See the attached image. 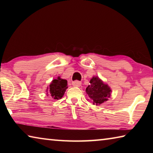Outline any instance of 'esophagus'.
<instances>
[{
    "label": "esophagus",
    "mask_w": 153,
    "mask_h": 153,
    "mask_svg": "<svg viewBox=\"0 0 153 153\" xmlns=\"http://www.w3.org/2000/svg\"><path fill=\"white\" fill-rule=\"evenodd\" d=\"M81 84H82V82L79 81H77V80L72 82V85H73V86L75 87H79L80 86H81Z\"/></svg>",
    "instance_id": "1"
}]
</instances>
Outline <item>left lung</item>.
Returning a JSON list of instances; mask_svg holds the SVG:
<instances>
[{
    "label": "left lung",
    "mask_w": 153,
    "mask_h": 153,
    "mask_svg": "<svg viewBox=\"0 0 153 153\" xmlns=\"http://www.w3.org/2000/svg\"><path fill=\"white\" fill-rule=\"evenodd\" d=\"M88 96L96 105L102 104L107 101L111 97V89L107 84H105L98 76H94L90 79V85L86 88Z\"/></svg>",
    "instance_id": "8db88e82"
}]
</instances>
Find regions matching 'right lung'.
<instances>
[{"mask_svg": "<svg viewBox=\"0 0 153 153\" xmlns=\"http://www.w3.org/2000/svg\"><path fill=\"white\" fill-rule=\"evenodd\" d=\"M67 88L68 86H67V80L58 77L57 78L53 79L51 82L49 87L47 88L46 92L47 94L50 95V97L53 99L59 100L63 97Z\"/></svg>", "mask_w": 153, "mask_h": 153, "instance_id": "add662e5", "label": "right lung"}]
</instances>
